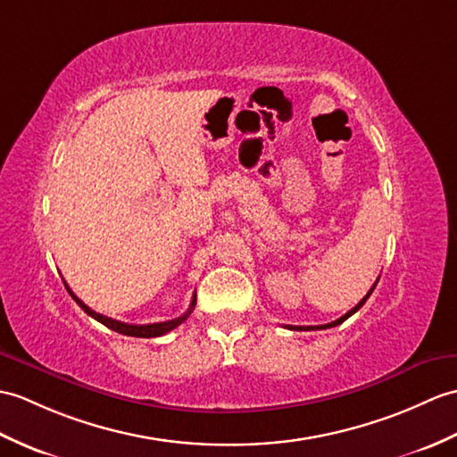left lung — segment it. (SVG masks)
Returning <instances> with one entry per match:
<instances>
[{
	"instance_id": "left-lung-1",
	"label": "left lung",
	"mask_w": 457,
	"mask_h": 457,
	"mask_svg": "<svg viewBox=\"0 0 457 457\" xmlns=\"http://www.w3.org/2000/svg\"><path fill=\"white\" fill-rule=\"evenodd\" d=\"M376 284H378V280H376ZM376 284L372 286V288H370V292L364 295V298L362 300H360L354 307H353V310H350V312H346L343 317H338V320L337 321H331V323H327V325H315V327H294V325H286V327H288V328H295V331H317V328H331V327H337V325H341L343 321H346L348 320V317L350 315H353V313H356L358 310H360V307H362L364 303H366V300L370 298V294H372L374 292V288H376Z\"/></svg>"
}]
</instances>
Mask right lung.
I'll return each mask as SVG.
<instances>
[{
    "label": "right lung",
    "instance_id": "right-lung-1",
    "mask_svg": "<svg viewBox=\"0 0 457 457\" xmlns=\"http://www.w3.org/2000/svg\"><path fill=\"white\" fill-rule=\"evenodd\" d=\"M66 284V282H63ZM66 290L70 292V295L73 300L78 302V305L81 307V310L87 313V315H91L93 320H97L99 323H103L104 327H109V328H112V331H116V333H120V335H126V337H140V338H154V337H162V335H165V333H169V331H173L175 327H179L180 323H183L187 317L193 313V310H195V305H196V294L193 295V302H190V305H188V310L180 315V317H175V320H171V321H162V323H150V325H130V323H122V321H116V320H111V317H107V315H101V313H97V312H93L91 307H87L85 305L76 294H73L71 290H70V286L66 284Z\"/></svg>",
    "mask_w": 457,
    "mask_h": 457
}]
</instances>
